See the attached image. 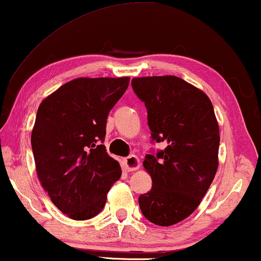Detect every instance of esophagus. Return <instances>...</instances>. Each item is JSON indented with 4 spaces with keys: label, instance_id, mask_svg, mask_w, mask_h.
I'll return each instance as SVG.
<instances>
[{
    "label": "esophagus",
    "instance_id": "1",
    "mask_svg": "<svg viewBox=\"0 0 261 261\" xmlns=\"http://www.w3.org/2000/svg\"><path fill=\"white\" fill-rule=\"evenodd\" d=\"M123 164H124V167H126V170L128 171V172H132V171L138 170L139 167H140V160H139L138 156L134 154L124 158Z\"/></svg>",
    "mask_w": 261,
    "mask_h": 261
}]
</instances>
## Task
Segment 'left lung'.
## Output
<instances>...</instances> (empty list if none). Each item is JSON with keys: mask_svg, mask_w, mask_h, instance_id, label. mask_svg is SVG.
I'll use <instances>...</instances> for the list:
<instances>
[{"mask_svg": "<svg viewBox=\"0 0 261 261\" xmlns=\"http://www.w3.org/2000/svg\"><path fill=\"white\" fill-rule=\"evenodd\" d=\"M132 87L145 102L152 140L166 144L145 156L152 189L139 205L152 223L172 226L195 212L215 177L219 123L208 96L179 77L133 78Z\"/></svg>", "mask_w": 261, "mask_h": 261, "instance_id": "1", "label": "left lung"}]
</instances>
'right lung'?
Returning <instances> with one entry per match:
<instances>
[{"label":"right lung","mask_w":261,"mask_h":261,"mask_svg":"<svg viewBox=\"0 0 261 261\" xmlns=\"http://www.w3.org/2000/svg\"><path fill=\"white\" fill-rule=\"evenodd\" d=\"M129 77L76 78L39 106L32 130L35 169L53 204L70 219L101 213L120 164L106 146L107 117L122 97Z\"/></svg>","instance_id":"add662e5"}]
</instances>
